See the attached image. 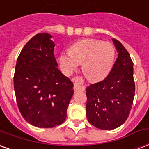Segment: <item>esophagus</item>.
Listing matches in <instances>:
<instances>
[{
    "instance_id": "1",
    "label": "esophagus",
    "mask_w": 149,
    "mask_h": 149,
    "mask_svg": "<svg viewBox=\"0 0 149 149\" xmlns=\"http://www.w3.org/2000/svg\"><path fill=\"white\" fill-rule=\"evenodd\" d=\"M81 81H82L81 77H75V78H73V82H74V84L76 85V87H77L78 89L81 90V91H84L85 86L84 85L81 84Z\"/></svg>"
}]
</instances>
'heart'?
Returning a JSON list of instances; mask_svg holds the SVG:
<instances>
[{
    "mask_svg": "<svg viewBox=\"0 0 149 149\" xmlns=\"http://www.w3.org/2000/svg\"><path fill=\"white\" fill-rule=\"evenodd\" d=\"M116 49L109 42L85 39L75 43L70 52H62L58 57L60 68L70 76L82 63L84 74L91 81H98L107 77L114 64Z\"/></svg>",
    "mask_w": 149,
    "mask_h": 149,
    "instance_id": "obj_1",
    "label": "heart"
}]
</instances>
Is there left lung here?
Masks as SVG:
<instances>
[{"instance_id":"1","label":"left lung","mask_w":149,"mask_h":149,"mask_svg":"<svg viewBox=\"0 0 149 149\" xmlns=\"http://www.w3.org/2000/svg\"><path fill=\"white\" fill-rule=\"evenodd\" d=\"M118 57L111 72L86 89L88 122L101 130H113L127 120L135 94L134 63L119 40L112 39Z\"/></svg>"}]
</instances>
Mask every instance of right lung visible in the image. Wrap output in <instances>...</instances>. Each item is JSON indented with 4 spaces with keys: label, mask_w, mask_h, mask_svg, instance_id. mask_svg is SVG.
Segmentation results:
<instances>
[{
    "label": "right lung",
    "mask_w": 149,
    "mask_h": 149,
    "mask_svg": "<svg viewBox=\"0 0 149 149\" xmlns=\"http://www.w3.org/2000/svg\"><path fill=\"white\" fill-rule=\"evenodd\" d=\"M49 33H37L20 52L15 65L14 89L22 117L40 128L64 122L73 95V84L60 72Z\"/></svg>",
    "instance_id": "1"
}]
</instances>
